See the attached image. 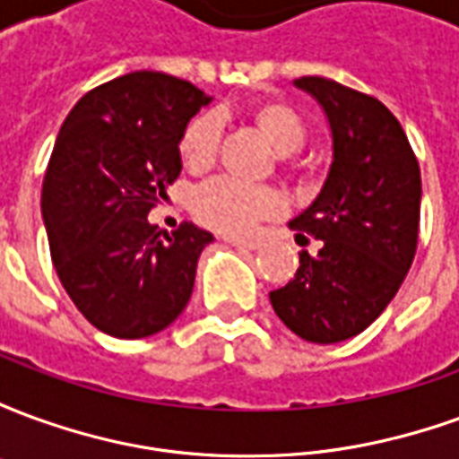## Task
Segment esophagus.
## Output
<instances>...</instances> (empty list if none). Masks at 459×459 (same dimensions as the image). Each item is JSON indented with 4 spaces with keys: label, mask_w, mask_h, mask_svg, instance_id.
Listing matches in <instances>:
<instances>
[{
    "label": "esophagus",
    "mask_w": 459,
    "mask_h": 459,
    "mask_svg": "<svg viewBox=\"0 0 459 459\" xmlns=\"http://www.w3.org/2000/svg\"><path fill=\"white\" fill-rule=\"evenodd\" d=\"M223 240H229L230 246H236V248H246V250H255L260 246L258 240L253 238H236V236H226Z\"/></svg>",
    "instance_id": "esophagus-1"
}]
</instances>
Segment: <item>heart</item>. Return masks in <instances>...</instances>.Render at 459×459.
<instances>
[{"mask_svg": "<svg viewBox=\"0 0 459 459\" xmlns=\"http://www.w3.org/2000/svg\"><path fill=\"white\" fill-rule=\"evenodd\" d=\"M246 117L258 127L260 134L270 142V147L282 154V160H288L290 152H298L307 134L302 115L282 100H255L246 108ZM219 140V117L211 113L196 115L181 132L179 154L184 164L194 171L206 169L216 160ZM278 206V194L270 186H248L226 177L206 181L196 189L191 201L194 216L221 233H243L255 221L273 216Z\"/></svg>", "mask_w": 459, "mask_h": 459, "instance_id": "b5f03b06", "label": "heart"}]
</instances>
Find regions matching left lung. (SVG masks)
Masks as SVG:
<instances>
[{"instance_id":"obj_1","label":"left lung","mask_w":459,"mask_h":459,"mask_svg":"<svg viewBox=\"0 0 459 459\" xmlns=\"http://www.w3.org/2000/svg\"><path fill=\"white\" fill-rule=\"evenodd\" d=\"M298 88L327 115L332 164L317 199L290 221L299 268L270 302L285 327L312 344H337L374 322L405 280L418 248L420 167L401 122L381 100L302 75Z\"/></svg>"}]
</instances>
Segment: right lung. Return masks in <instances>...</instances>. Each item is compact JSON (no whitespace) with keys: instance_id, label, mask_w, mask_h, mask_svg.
<instances>
[{"instance_id":"add662e5","label":"right lung","mask_w":459,"mask_h":459,"mask_svg":"<svg viewBox=\"0 0 459 459\" xmlns=\"http://www.w3.org/2000/svg\"><path fill=\"white\" fill-rule=\"evenodd\" d=\"M211 98L157 71H134L85 93L65 117L41 189L61 285L93 327L152 337L179 317L201 250L213 236L147 221L181 174L184 127Z\"/></svg>"}]
</instances>
